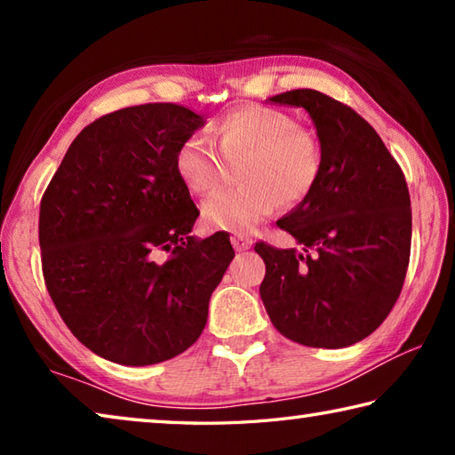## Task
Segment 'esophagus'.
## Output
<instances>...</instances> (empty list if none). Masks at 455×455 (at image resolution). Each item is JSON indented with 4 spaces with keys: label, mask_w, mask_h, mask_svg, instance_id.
<instances>
[{
    "label": "esophagus",
    "mask_w": 455,
    "mask_h": 455,
    "mask_svg": "<svg viewBox=\"0 0 455 455\" xmlns=\"http://www.w3.org/2000/svg\"><path fill=\"white\" fill-rule=\"evenodd\" d=\"M230 241H233V246L238 252L249 251L252 246V238L249 235H243V233H236L233 238H230Z\"/></svg>",
    "instance_id": "34e87169"
}]
</instances>
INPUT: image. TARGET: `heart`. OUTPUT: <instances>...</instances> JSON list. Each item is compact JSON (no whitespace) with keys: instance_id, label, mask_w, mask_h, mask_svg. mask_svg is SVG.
I'll use <instances>...</instances> for the list:
<instances>
[{"instance_id":"obj_1","label":"heart","mask_w":455,"mask_h":455,"mask_svg":"<svg viewBox=\"0 0 455 455\" xmlns=\"http://www.w3.org/2000/svg\"><path fill=\"white\" fill-rule=\"evenodd\" d=\"M209 138L190 134L174 152V171L184 187L206 195L225 179L227 163H238L243 184L220 190L203 206L212 228L244 233L273 214L301 204L317 187L323 171L321 144L313 132L299 128L289 114L268 106H243L217 120Z\"/></svg>"}]
</instances>
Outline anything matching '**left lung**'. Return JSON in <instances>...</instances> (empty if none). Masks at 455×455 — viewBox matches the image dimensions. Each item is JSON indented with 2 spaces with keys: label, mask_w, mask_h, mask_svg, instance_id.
<instances>
[{
  "label": "left lung",
  "mask_w": 455,
  "mask_h": 455,
  "mask_svg": "<svg viewBox=\"0 0 455 455\" xmlns=\"http://www.w3.org/2000/svg\"><path fill=\"white\" fill-rule=\"evenodd\" d=\"M268 102L309 112L323 171L309 198L276 220L303 249L255 246L267 265L260 299L291 341L349 347L381 325L403 287L411 249L405 176L353 108L307 88Z\"/></svg>",
  "instance_id": "1"
}]
</instances>
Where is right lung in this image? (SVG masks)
<instances>
[{
    "label": "right lung",
    "instance_id": "add662e5",
    "mask_svg": "<svg viewBox=\"0 0 455 455\" xmlns=\"http://www.w3.org/2000/svg\"><path fill=\"white\" fill-rule=\"evenodd\" d=\"M200 126L179 104L106 114L76 136L44 192L45 287L74 337L114 363L187 351L235 257L227 235L190 236L198 209L174 152Z\"/></svg>",
    "mask_w": 455,
    "mask_h": 455
}]
</instances>
